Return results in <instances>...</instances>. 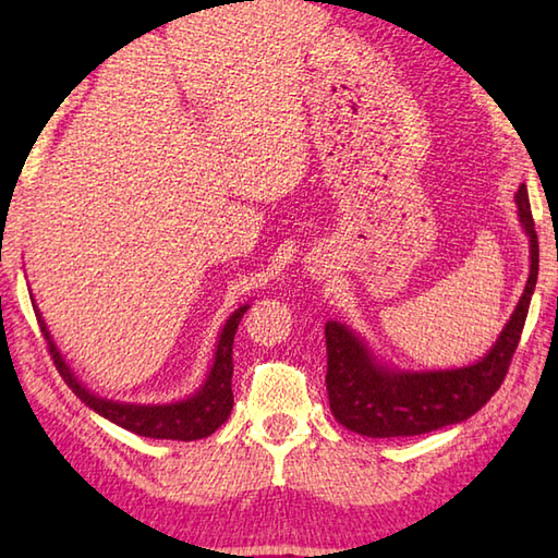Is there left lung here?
I'll use <instances>...</instances> for the list:
<instances>
[{
  "mask_svg": "<svg viewBox=\"0 0 558 558\" xmlns=\"http://www.w3.org/2000/svg\"><path fill=\"white\" fill-rule=\"evenodd\" d=\"M515 201L520 222L530 234V278L501 338L477 364L426 374L388 372L372 360L350 328L326 324L328 402L342 426L372 438L417 436L472 417L501 388L523 336L539 270V242L525 184H520Z\"/></svg>",
  "mask_w": 558,
  "mask_h": 558,
  "instance_id": "obj_1",
  "label": "left lung"
}]
</instances>
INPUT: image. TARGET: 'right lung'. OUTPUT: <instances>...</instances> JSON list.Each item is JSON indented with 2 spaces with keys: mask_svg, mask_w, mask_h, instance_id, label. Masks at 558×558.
<instances>
[{
  "mask_svg": "<svg viewBox=\"0 0 558 558\" xmlns=\"http://www.w3.org/2000/svg\"><path fill=\"white\" fill-rule=\"evenodd\" d=\"M246 310L248 304L240 306V310L230 316V322L225 324L218 340L216 362H213V369L206 378L204 388H201L194 398L174 402V405H122V402L93 396L90 390H86L76 381L74 374H71V369L64 364L62 354L57 352L38 310H35V316H38L40 333L47 340V350H50V357L57 366V372L62 374L64 384L74 390L90 410H96L105 420H110L117 426H122V429L134 432L138 436L172 438V441H196V438H204L216 432L232 412V342L236 326H240Z\"/></svg>",
  "mask_w": 558,
  "mask_h": 558,
  "instance_id": "obj_1",
  "label": "right lung"
}]
</instances>
